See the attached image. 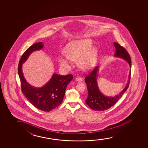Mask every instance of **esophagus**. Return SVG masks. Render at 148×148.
<instances>
[{"mask_svg":"<svg viewBox=\"0 0 148 148\" xmlns=\"http://www.w3.org/2000/svg\"><path fill=\"white\" fill-rule=\"evenodd\" d=\"M76 80L77 81L80 82V81H82V78H81V77H77L76 78Z\"/></svg>","mask_w":148,"mask_h":148,"instance_id":"esophagus-1","label":"esophagus"}]
</instances>
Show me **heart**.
<instances>
[{"instance_id":"b5f03b06","label":"heart","mask_w":148,"mask_h":148,"mask_svg":"<svg viewBox=\"0 0 148 148\" xmlns=\"http://www.w3.org/2000/svg\"><path fill=\"white\" fill-rule=\"evenodd\" d=\"M92 42L90 39H82L72 41L65 49V55H59L58 60L63 68L68 69L72 65L71 61L78 60L80 68L87 70L95 67L97 64L98 51L95 47H91Z\"/></svg>"}]
</instances>
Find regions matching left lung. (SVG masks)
<instances>
[{
	"instance_id": "1",
	"label": "left lung",
	"mask_w": 148,
	"mask_h": 148,
	"mask_svg": "<svg viewBox=\"0 0 148 148\" xmlns=\"http://www.w3.org/2000/svg\"><path fill=\"white\" fill-rule=\"evenodd\" d=\"M114 45L116 49L114 56L120 58L127 61L131 68L132 60L127 51L118 43L114 42ZM98 71L99 66H97L85 78V83L87 85L88 90V97L85 102L91 109L97 111H101L108 109L114 105L127 89L130 84L131 70L130 71L128 81L125 87L120 93L114 97L105 96L101 92L98 87L97 80Z\"/></svg>"
}]
</instances>
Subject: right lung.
Returning <instances> with one entry per match:
<instances>
[{
    "label": "right lung",
    "instance_id": "add662e5",
    "mask_svg": "<svg viewBox=\"0 0 148 148\" xmlns=\"http://www.w3.org/2000/svg\"><path fill=\"white\" fill-rule=\"evenodd\" d=\"M41 42L32 45L25 51L18 63V71L21 83V89L29 101L38 109L49 112L60 105L63 101L67 85L73 79L72 74L60 75L53 74L50 80L43 87L36 88L30 85L25 79L22 67L34 51L42 49Z\"/></svg>",
    "mask_w": 148,
    "mask_h": 148
}]
</instances>
